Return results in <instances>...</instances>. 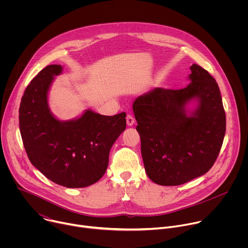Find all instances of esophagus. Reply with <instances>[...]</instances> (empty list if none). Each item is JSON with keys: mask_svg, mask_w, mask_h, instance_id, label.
<instances>
[{"mask_svg": "<svg viewBox=\"0 0 248 248\" xmlns=\"http://www.w3.org/2000/svg\"><path fill=\"white\" fill-rule=\"evenodd\" d=\"M134 118L131 116V115H127L126 116V124L128 125V126H131V125H133L134 124Z\"/></svg>", "mask_w": 248, "mask_h": 248, "instance_id": "obj_1", "label": "esophagus"}]
</instances>
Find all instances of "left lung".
Segmentation results:
<instances>
[{
    "instance_id": "obj_1",
    "label": "left lung",
    "mask_w": 248,
    "mask_h": 248,
    "mask_svg": "<svg viewBox=\"0 0 248 248\" xmlns=\"http://www.w3.org/2000/svg\"><path fill=\"white\" fill-rule=\"evenodd\" d=\"M190 70L186 88L157 87L133 102L145 171L160 186H180L206 173L224 141L226 113L218 83L198 64ZM191 99L199 106L187 115Z\"/></svg>"
}]
</instances>
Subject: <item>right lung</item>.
Here are the masks:
<instances>
[{
    "label": "right lung",
    "instance_id": "right-lung-1",
    "mask_svg": "<svg viewBox=\"0 0 248 248\" xmlns=\"http://www.w3.org/2000/svg\"><path fill=\"white\" fill-rule=\"evenodd\" d=\"M60 64L43 68L26 87L19 107V129L31 164L57 185L86 187L108 168L110 150L125 129V113L103 116L91 110L62 122L50 112L48 91Z\"/></svg>",
    "mask_w": 248,
    "mask_h": 248
}]
</instances>
